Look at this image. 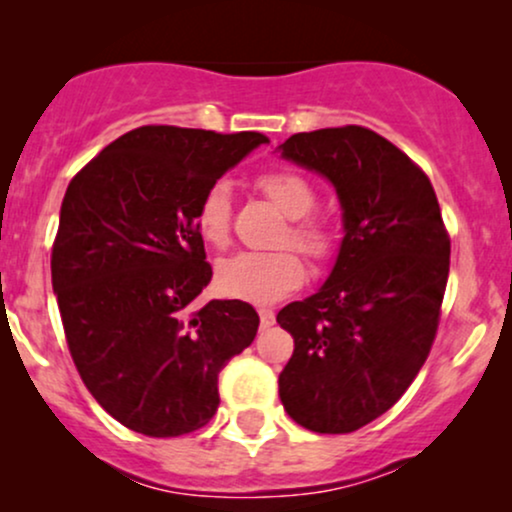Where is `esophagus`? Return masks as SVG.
Returning a JSON list of instances; mask_svg holds the SVG:
<instances>
[{
	"instance_id": "34e87169",
	"label": "esophagus",
	"mask_w": 512,
	"mask_h": 512,
	"mask_svg": "<svg viewBox=\"0 0 512 512\" xmlns=\"http://www.w3.org/2000/svg\"><path fill=\"white\" fill-rule=\"evenodd\" d=\"M257 313H260V322H262V327H272V325H274L276 315H274V310H272V308H260V310H257Z\"/></svg>"
}]
</instances>
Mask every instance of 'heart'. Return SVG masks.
<instances>
[{
	"instance_id": "heart-1",
	"label": "heart",
	"mask_w": 512,
	"mask_h": 512,
	"mask_svg": "<svg viewBox=\"0 0 512 512\" xmlns=\"http://www.w3.org/2000/svg\"><path fill=\"white\" fill-rule=\"evenodd\" d=\"M257 187L269 202L289 216L286 240L313 260L325 257L332 248V236L322 221L308 216L315 207V190L303 175L293 170H272L257 180ZM195 223L199 236L214 248H223L231 236V192L226 182H216L197 204ZM305 279L301 257L289 248L281 250H243L226 257L216 267V286L231 298L250 303H272L296 291Z\"/></svg>"
}]
</instances>
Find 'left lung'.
Segmentation results:
<instances>
[{
	"mask_svg": "<svg viewBox=\"0 0 512 512\" xmlns=\"http://www.w3.org/2000/svg\"><path fill=\"white\" fill-rule=\"evenodd\" d=\"M279 151L332 182L344 223L325 284L276 315L296 344L279 397L308 431L351 433L385 414L424 366L450 238L424 170L373 129L301 132Z\"/></svg>",
	"mask_w": 512,
	"mask_h": 512,
	"instance_id": "1",
	"label": "left lung"
}]
</instances>
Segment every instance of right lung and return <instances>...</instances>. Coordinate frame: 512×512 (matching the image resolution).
I'll return each instance as SVG.
<instances>
[{"label":"right lung","mask_w":512,"mask_h":512,"mask_svg":"<svg viewBox=\"0 0 512 512\" xmlns=\"http://www.w3.org/2000/svg\"><path fill=\"white\" fill-rule=\"evenodd\" d=\"M267 142L146 125L69 182L52 291L81 380L129 431L173 438L209 424L221 368L255 339L250 303L192 305L211 281L195 214L204 192Z\"/></svg>","instance_id":"add662e5"}]
</instances>
